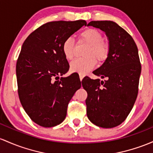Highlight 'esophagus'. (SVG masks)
<instances>
[{"mask_svg":"<svg viewBox=\"0 0 153 153\" xmlns=\"http://www.w3.org/2000/svg\"><path fill=\"white\" fill-rule=\"evenodd\" d=\"M79 77H80V81H81V80H83V78H84V75H81V74H79Z\"/></svg>","mask_w":153,"mask_h":153,"instance_id":"esophagus-1","label":"esophagus"}]
</instances>
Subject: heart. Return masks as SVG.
I'll return each mask as SVG.
<instances>
[{
    "instance_id": "heart-1",
    "label": "heart",
    "mask_w": 153,
    "mask_h": 153,
    "mask_svg": "<svg viewBox=\"0 0 153 153\" xmlns=\"http://www.w3.org/2000/svg\"><path fill=\"white\" fill-rule=\"evenodd\" d=\"M103 35L98 30L88 28L80 34V41L85 42L89 46L85 50L84 56L86 58H77L70 64V71L85 75L95 67L97 61H104L107 58L109 46L103 41ZM62 51L65 59H72L75 56V44L73 38H68L63 41Z\"/></svg>"
}]
</instances>
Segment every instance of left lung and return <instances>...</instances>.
Segmentation results:
<instances>
[{
  "label": "left lung",
  "mask_w": 153,
  "mask_h": 153,
  "mask_svg": "<svg viewBox=\"0 0 153 153\" xmlns=\"http://www.w3.org/2000/svg\"><path fill=\"white\" fill-rule=\"evenodd\" d=\"M88 26L105 32L109 51L105 62L93 73L102 79L86 77L87 116L99 127L110 128L121 124L133 108L138 94L141 64L132 37L112 21H91Z\"/></svg>",
  "instance_id": "8db88e82"
}]
</instances>
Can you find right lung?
<instances>
[{
    "label": "right lung",
    "mask_w": 153,
    "mask_h": 153,
    "mask_svg": "<svg viewBox=\"0 0 153 153\" xmlns=\"http://www.w3.org/2000/svg\"><path fill=\"white\" fill-rule=\"evenodd\" d=\"M84 20L46 23L26 38L16 62L18 94L25 111L33 122L49 128L62 123L70 100L81 87L69 70L62 45L83 26Z\"/></svg>",
    "instance_id": "1"
}]
</instances>
